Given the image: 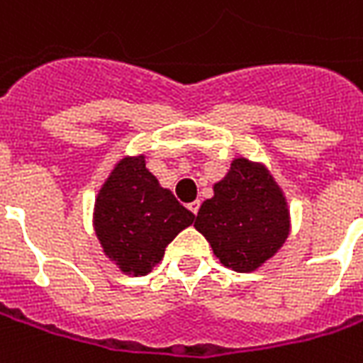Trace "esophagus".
Returning a JSON list of instances; mask_svg holds the SVG:
<instances>
[{
  "label": "esophagus",
  "instance_id": "obj_1",
  "mask_svg": "<svg viewBox=\"0 0 363 363\" xmlns=\"http://www.w3.org/2000/svg\"><path fill=\"white\" fill-rule=\"evenodd\" d=\"M189 209L192 211V213H194V216H198V211H200V200H196V202H190Z\"/></svg>",
  "mask_w": 363,
  "mask_h": 363
}]
</instances>
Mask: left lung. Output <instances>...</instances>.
Here are the masks:
<instances>
[{
  "instance_id": "8db88e82",
  "label": "left lung",
  "mask_w": 363,
  "mask_h": 363,
  "mask_svg": "<svg viewBox=\"0 0 363 363\" xmlns=\"http://www.w3.org/2000/svg\"><path fill=\"white\" fill-rule=\"evenodd\" d=\"M194 227L223 265L254 271L289 236V209L271 174L248 160H235L227 177L202 203Z\"/></svg>"
}]
</instances>
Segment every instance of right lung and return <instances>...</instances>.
<instances>
[{
    "mask_svg": "<svg viewBox=\"0 0 363 363\" xmlns=\"http://www.w3.org/2000/svg\"><path fill=\"white\" fill-rule=\"evenodd\" d=\"M194 221V213L161 189L144 155L125 157L96 200L94 227L104 252L130 275H147L167 244Z\"/></svg>",
    "mask_w": 363,
    "mask_h": 363,
    "instance_id": "1",
    "label": "right lung"
}]
</instances>
